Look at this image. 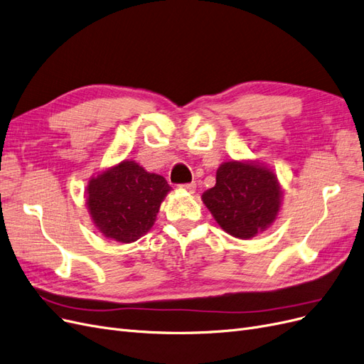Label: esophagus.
Here are the masks:
<instances>
[{
    "instance_id": "1",
    "label": "esophagus",
    "mask_w": 364,
    "mask_h": 364,
    "mask_svg": "<svg viewBox=\"0 0 364 364\" xmlns=\"http://www.w3.org/2000/svg\"><path fill=\"white\" fill-rule=\"evenodd\" d=\"M180 189H183V191H186V192H191V193H193V192L196 191V184H195V183L181 184V186H180Z\"/></svg>"
}]
</instances>
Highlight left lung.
Wrapping results in <instances>:
<instances>
[{"label":"left lung","instance_id":"obj_1","mask_svg":"<svg viewBox=\"0 0 364 364\" xmlns=\"http://www.w3.org/2000/svg\"><path fill=\"white\" fill-rule=\"evenodd\" d=\"M201 199L222 230L248 240L278 219L283 187L264 163L228 160L218 168L215 187L205 191Z\"/></svg>","mask_w":364,"mask_h":364}]
</instances>
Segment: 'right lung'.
I'll return each instance as SVG.
<instances>
[{
	"label": "right lung",
	"instance_id": "add662e5",
	"mask_svg": "<svg viewBox=\"0 0 364 364\" xmlns=\"http://www.w3.org/2000/svg\"><path fill=\"white\" fill-rule=\"evenodd\" d=\"M169 192L165 177L125 159L92 175L85 198L98 232L105 239L132 243L156 224L160 204Z\"/></svg>",
	"mask_w": 364,
	"mask_h": 364
}]
</instances>
